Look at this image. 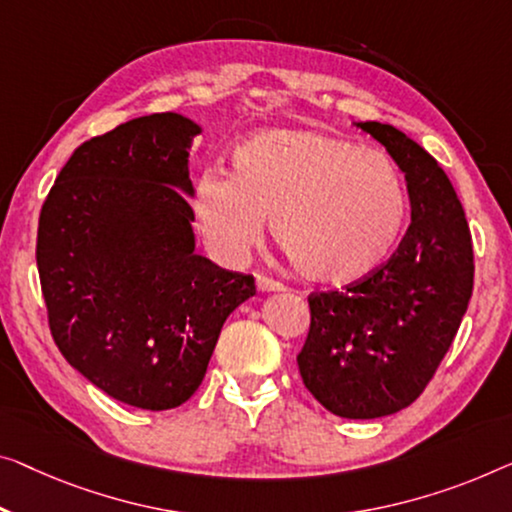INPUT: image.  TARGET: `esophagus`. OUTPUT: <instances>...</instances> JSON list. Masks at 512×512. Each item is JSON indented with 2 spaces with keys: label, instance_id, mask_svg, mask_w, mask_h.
<instances>
[{
  "label": "esophagus",
  "instance_id": "esophagus-1",
  "mask_svg": "<svg viewBox=\"0 0 512 512\" xmlns=\"http://www.w3.org/2000/svg\"><path fill=\"white\" fill-rule=\"evenodd\" d=\"M257 289L259 292H282V287L278 280H273V278H266V276H257Z\"/></svg>",
  "mask_w": 512,
  "mask_h": 512
}]
</instances>
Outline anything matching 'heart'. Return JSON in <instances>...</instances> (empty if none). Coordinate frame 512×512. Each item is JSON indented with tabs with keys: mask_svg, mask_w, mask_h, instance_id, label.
I'll return each instance as SVG.
<instances>
[{
	"mask_svg": "<svg viewBox=\"0 0 512 512\" xmlns=\"http://www.w3.org/2000/svg\"><path fill=\"white\" fill-rule=\"evenodd\" d=\"M190 209L209 248L243 262L271 220L287 262L312 282L345 285L375 273L409 213L400 167L379 151L315 131H264L232 151V177L207 170Z\"/></svg>",
	"mask_w": 512,
	"mask_h": 512,
	"instance_id": "obj_1",
	"label": "heart"
}]
</instances>
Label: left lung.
Masks as SVG:
<instances>
[{"label":"left lung","mask_w":512,"mask_h":512,"mask_svg":"<svg viewBox=\"0 0 512 512\" xmlns=\"http://www.w3.org/2000/svg\"><path fill=\"white\" fill-rule=\"evenodd\" d=\"M407 179L411 225L395 253L345 292L308 296L310 329L296 363L315 400L342 418L409 407L444 361L474 289L467 216L437 160L398 128L358 124Z\"/></svg>","instance_id":"8db88e82"}]
</instances>
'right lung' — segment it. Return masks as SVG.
Here are the masks:
<instances>
[{"mask_svg": "<svg viewBox=\"0 0 512 512\" xmlns=\"http://www.w3.org/2000/svg\"><path fill=\"white\" fill-rule=\"evenodd\" d=\"M200 126L174 112L82 142L45 197L36 264L61 356L110 398L163 411L202 384L255 278L195 255L186 195Z\"/></svg>", "mask_w": 512, "mask_h": 512, "instance_id": "right-lung-1", "label": "right lung"}]
</instances>
